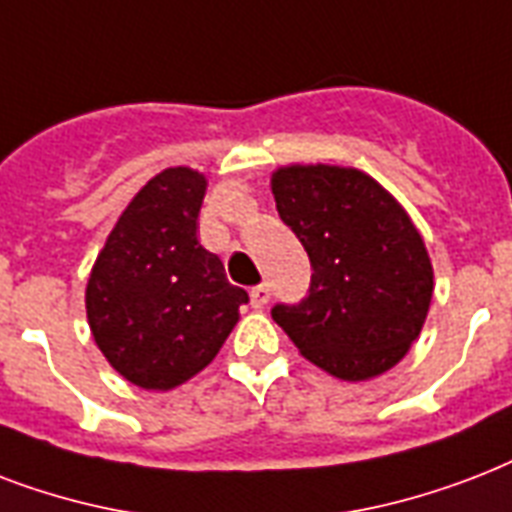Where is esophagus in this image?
I'll list each match as a JSON object with an SVG mask.
<instances>
[{
	"label": "esophagus",
	"instance_id": "1",
	"mask_svg": "<svg viewBox=\"0 0 512 512\" xmlns=\"http://www.w3.org/2000/svg\"><path fill=\"white\" fill-rule=\"evenodd\" d=\"M251 304L256 307V310H264V307H267V304H269V285L267 283H261V285H256V288H253Z\"/></svg>",
	"mask_w": 512,
	"mask_h": 512
}]
</instances>
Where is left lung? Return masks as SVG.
<instances>
[{"label":"left lung","mask_w":512,"mask_h":512,"mask_svg":"<svg viewBox=\"0 0 512 512\" xmlns=\"http://www.w3.org/2000/svg\"><path fill=\"white\" fill-rule=\"evenodd\" d=\"M280 219L312 264L310 296L272 320L304 358L344 382L406 358L433 301V261L406 208L376 178L342 165H280Z\"/></svg>","instance_id":"left-lung-1"}]
</instances>
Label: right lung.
Returning <instances> with one entry per match:
<instances>
[{
    "label": "right lung",
    "mask_w": 512,
    "mask_h": 512,
    "mask_svg": "<svg viewBox=\"0 0 512 512\" xmlns=\"http://www.w3.org/2000/svg\"><path fill=\"white\" fill-rule=\"evenodd\" d=\"M208 178L186 165L149 178L95 256L87 323L109 366L141 390L168 392L227 342L248 293L197 240Z\"/></svg>",
    "instance_id": "right-lung-1"
}]
</instances>
